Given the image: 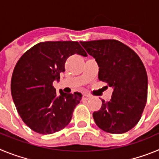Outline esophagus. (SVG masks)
<instances>
[{"mask_svg":"<svg viewBox=\"0 0 159 159\" xmlns=\"http://www.w3.org/2000/svg\"><path fill=\"white\" fill-rule=\"evenodd\" d=\"M90 98H91V96L88 95H85V94H84V95H83V100H88V99H90Z\"/></svg>","mask_w":159,"mask_h":159,"instance_id":"obj_1","label":"esophagus"}]
</instances>
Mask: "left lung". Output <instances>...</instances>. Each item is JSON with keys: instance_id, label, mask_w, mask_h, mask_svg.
<instances>
[{"instance_id": "1", "label": "left lung", "mask_w": 159, "mask_h": 159, "mask_svg": "<svg viewBox=\"0 0 159 159\" xmlns=\"http://www.w3.org/2000/svg\"><path fill=\"white\" fill-rule=\"evenodd\" d=\"M80 43L96 60L99 80L113 88L111 100H102L100 110L93 113L95 123L111 134L128 131L139 123L147 103L148 80L141 59L119 40Z\"/></svg>"}]
</instances>
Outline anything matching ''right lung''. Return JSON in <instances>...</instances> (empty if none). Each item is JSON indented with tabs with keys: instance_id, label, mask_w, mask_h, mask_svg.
<instances>
[{
	"instance_id": "add662e5",
	"label": "right lung",
	"mask_w": 159,
	"mask_h": 159,
	"mask_svg": "<svg viewBox=\"0 0 159 159\" xmlns=\"http://www.w3.org/2000/svg\"><path fill=\"white\" fill-rule=\"evenodd\" d=\"M87 57L77 41L40 42L22 55L11 80L14 104L24 123L33 131L50 134L68 125L73 111L82 95L67 94L60 90L57 95L53 82L65 71L70 56Z\"/></svg>"
}]
</instances>
